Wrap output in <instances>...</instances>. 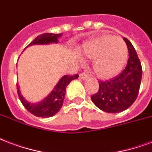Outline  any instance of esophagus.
<instances>
[{
  "instance_id": "34e87169",
  "label": "esophagus",
  "mask_w": 152,
  "mask_h": 152,
  "mask_svg": "<svg viewBox=\"0 0 152 152\" xmlns=\"http://www.w3.org/2000/svg\"><path fill=\"white\" fill-rule=\"evenodd\" d=\"M79 77H80V79L86 80V79H88V75H87V74H85V72L80 73V74Z\"/></svg>"
}]
</instances>
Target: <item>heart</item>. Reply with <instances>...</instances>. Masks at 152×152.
Listing matches in <instances>:
<instances>
[{"mask_svg": "<svg viewBox=\"0 0 152 152\" xmlns=\"http://www.w3.org/2000/svg\"><path fill=\"white\" fill-rule=\"evenodd\" d=\"M80 53L88 59H93V72L102 80L116 76L126 64L128 59L127 46L122 39L104 35L84 42Z\"/></svg>", "mask_w": 152, "mask_h": 152, "instance_id": "b5f03b06", "label": "heart"}]
</instances>
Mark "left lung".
<instances>
[{"instance_id": "obj_1", "label": "left lung", "mask_w": 152, "mask_h": 152, "mask_svg": "<svg viewBox=\"0 0 152 152\" xmlns=\"http://www.w3.org/2000/svg\"><path fill=\"white\" fill-rule=\"evenodd\" d=\"M127 45L129 59L121 74L107 81L99 82L98 92L91 96L96 107L107 113H120L132 105L139 94L142 79V66L133 45Z\"/></svg>"}]
</instances>
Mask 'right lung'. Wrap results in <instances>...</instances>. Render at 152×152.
Instances as JSON below:
<instances>
[{
	"mask_svg": "<svg viewBox=\"0 0 152 152\" xmlns=\"http://www.w3.org/2000/svg\"><path fill=\"white\" fill-rule=\"evenodd\" d=\"M62 36V34H52L46 33L42 34L41 35L38 36L34 40L30 42L29 46L31 45H45L50 44V43H58V39ZM26 47V48H28ZM78 75L75 76H67L65 75L59 80L57 85L55 86L53 90L48 96H46L42 101L39 102H28L26 100L24 96H22L19 89L18 85H17L18 88V96L24 107L29 112L40 118H49V117L54 116L61 109L64 100L66 93V88L72 80L78 78Z\"/></svg>",
	"mask_w": 152,
	"mask_h": 152,
	"instance_id": "add662e5",
	"label": "right lung"
}]
</instances>
